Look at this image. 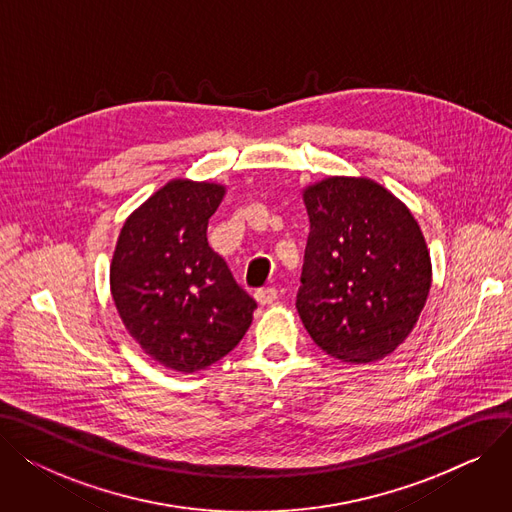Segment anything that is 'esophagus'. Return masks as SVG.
<instances>
[{
    "label": "esophagus",
    "instance_id": "esophagus-1",
    "mask_svg": "<svg viewBox=\"0 0 512 512\" xmlns=\"http://www.w3.org/2000/svg\"><path fill=\"white\" fill-rule=\"evenodd\" d=\"M278 290L276 288H272V286H267V288H261V290H257L255 292V299H257V303L259 305H272V303H276L278 301Z\"/></svg>",
    "mask_w": 512,
    "mask_h": 512
}]
</instances>
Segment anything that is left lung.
I'll list each match as a JSON object with an SVG mask.
<instances>
[{
    "instance_id": "8db88e82",
    "label": "left lung",
    "mask_w": 512,
    "mask_h": 512,
    "mask_svg": "<svg viewBox=\"0 0 512 512\" xmlns=\"http://www.w3.org/2000/svg\"><path fill=\"white\" fill-rule=\"evenodd\" d=\"M309 240L297 309L313 342L344 363H373L409 338L432 286L411 209L365 176L305 186Z\"/></svg>"
}]
</instances>
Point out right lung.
Listing matches in <instances>:
<instances>
[{
	"label": "right lung",
	"mask_w": 512,
	"mask_h": 512,
	"mask_svg": "<svg viewBox=\"0 0 512 512\" xmlns=\"http://www.w3.org/2000/svg\"><path fill=\"white\" fill-rule=\"evenodd\" d=\"M224 195V184L174 178L118 234L114 305L143 353L172 371L195 373L226 357L257 309L207 242V222Z\"/></svg>",
	"instance_id": "add662e5"
}]
</instances>
